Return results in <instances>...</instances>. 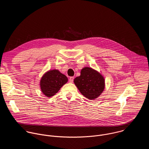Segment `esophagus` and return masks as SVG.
<instances>
[{
    "label": "esophagus",
    "instance_id": "esophagus-1",
    "mask_svg": "<svg viewBox=\"0 0 149 149\" xmlns=\"http://www.w3.org/2000/svg\"><path fill=\"white\" fill-rule=\"evenodd\" d=\"M73 80H74V77H70V78H69V82L70 83H73Z\"/></svg>",
    "mask_w": 149,
    "mask_h": 149
}]
</instances>
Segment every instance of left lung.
Instances as JSON below:
<instances>
[{
  "instance_id": "left-lung-1",
  "label": "left lung",
  "mask_w": 149,
  "mask_h": 149,
  "mask_svg": "<svg viewBox=\"0 0 149 149\" xmlns=\"http://www.w3.org/2000/svg\"><path fill=\"white\" fill-rule=\"evenodd\" d=\"M74 83L81 93L89 100L98 97L105 88L103 76L89 67H84L81 69L80 76L74 79Z\"/></svg>"
}]
</instances>
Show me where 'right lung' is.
I'll use <instances>...</instances> for the list:
<instances>
[{
  "mask_svg": "<svg viewBox=\"0 0 149 149\" xmlns=\"http://www.w3.org/2000/svg\"><path fill=\"white\" fill-rule=\"evenodd\" d=\"M68 80L67 77L59 70H50L43 75L41 79V91L46 96L50 97L57 93Z\"/></svg>",
  "mask_w": 149,
  "mask_h": 149,
  "instance_id": "obj_1",
  "label": "right lung"
}]
</instances>
